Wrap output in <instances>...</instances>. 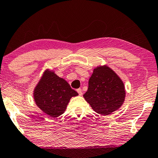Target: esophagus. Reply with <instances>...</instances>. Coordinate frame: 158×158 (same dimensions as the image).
<instances>
[{"label":"esophagus","mask_w":158,"mask_h":158,"mask_svg":"<svg viewBox=\"0 0 158 158\" xmlns=\"http://www.w3.org/2000/svg\"><path fill=\"white\" fill-rule=\"evenodd\" d=\"M77 91L78 92L79 96H82V94H83V93H82V90L81 89H78L77 90Z\"/></svg>","instance_id":"34e87169"}]
</instances>
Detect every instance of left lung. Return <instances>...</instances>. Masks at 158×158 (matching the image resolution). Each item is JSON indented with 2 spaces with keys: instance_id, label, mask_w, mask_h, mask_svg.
Segmentation results:
<instances>
[{
  "instance_id": "left-lung-1",
  "label": "left lung",
  "mask_w": 158,
  "mask_h": 158,
  "mask_svg": "<svg viewBox=\"0 0 158 158\" xmlns=\"http://www.w3.org/2000/svg\"><path fill=\"white\" fill-rule=\"evenodd\" d=\"M83 96L95 112L108 115L122 106L126 91L121 78L104 64L94 69L89 80L88 90Z\"/></svg>"
}]
</instances>
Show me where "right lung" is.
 <instances>
[{
	"label": "right lung",
	"instance_id": "right-lung-1",
	"mask_svg": "<svg viewBox=\"0 0 158 158\" xmlns=\"http://www.w3.org/2000/svg\"><path fill=\"white\" fill-rule=\"evenodd\" d=\"M78 95L66 80L50 69L45 70L33 94L36 106L52 118L63 114L71 98Z\"/></svg>",
	"mask_w": 158,
	"mask_h": 158
}]
</instances>
